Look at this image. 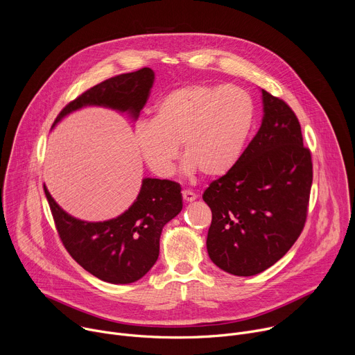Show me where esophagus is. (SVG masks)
<instances>
[{"mask_svg":"<svg viewBox=\"0 0 355 355\" xmlns=\"http://www.w3.org/2000/svg\"><path fill=\"white\" fill-rule=\"evenodd\" d=\"M196 198H198V195H196L195 192L188 191V189H184V191H182V199H184L185 202H192V200H195Z\"/></svg>","mask_w":355,"mask_h":355,"instance_id":"1","label":"esophagus"}]
</instances>
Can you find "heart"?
<instances>
[{"mask_svg":"<svg viewBox=\"0 0 355 355\" xmlns=\"http://www.w3.org/2000/svg\"><path fill=\"white\" fill-rule=\"evenodd\" d=\"M252 119L254 107L243 89L189 84L160 98L155 118L135 126L133 141L140 159L157 177L173 174L182 144L185 171L218 178L239 162Z\"/></svg>","mask_w":355,"mask_h":355,"instance_id":"b5f03b06","label":"heart"}]
</instances>
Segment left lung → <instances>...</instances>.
<instances>
[{"label":"left lung","instance_id":"1","mask_svg":"<svg viewBox=\"0 0 355 355\" xmlns=\"http://www.w3.org/2000/svg\"><path fill=\"white\" fill-rule=\"evenodd\" d=\"M261 94L257 135L202 195L212 211L208 254L237 277L260 274L286 254L305 226L313 180L295 112L266 89Z\"/></svg>","mask_w":355,"mask_h":355}]
</instances>
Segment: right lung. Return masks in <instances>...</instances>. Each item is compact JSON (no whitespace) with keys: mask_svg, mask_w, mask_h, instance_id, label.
<instances>
[{"mask_svg":"<svg viewBox=\"0 0 355 355\" xmlns=\"http://www.w3.org/2000/svg\"><path fill=\"white\" fill-rule=\"evenodd\" d=\"M153 81L155 71L144 67L99 83L67 104L53 128L66 115L91 105L128 112L136 121ZM43 189L69 254L85 271L110 284H130L148 272L159 259L164 225L182 209L181 187L170 180L144 178L132 207L105 222L73 218L56 204L46 185Z\"/></svg>","mask_w":355,"mask_h":355,"instance_id":"add662e5","label":"right lung"}]
</instances>
